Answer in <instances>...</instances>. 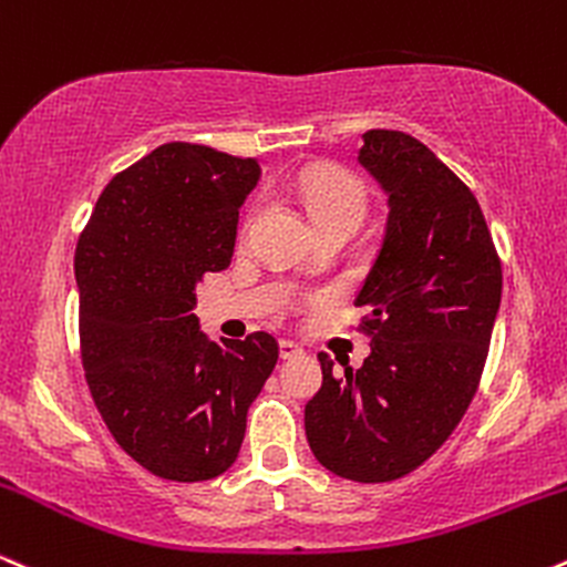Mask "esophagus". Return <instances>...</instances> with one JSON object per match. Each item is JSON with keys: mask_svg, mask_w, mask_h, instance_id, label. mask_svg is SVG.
Masks as SVG:
<instances>
[{"mask_svg": "<svg viewBox=\"0 0 567 567\" xmlns=\"http://www.w3.org/2000/svg\"><path fill=\"white\" fill-rule=\"evenodd\" d=\"M278 350H281V358H284V361H291V358L305 355V350L299 348L297 342H291V339H281V342H278Z\"/></svg>", "mask_w": 567, "mask_h": 567, "instance_id": "obj_1", "label": "esophagus"}]
</instances>
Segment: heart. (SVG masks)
Here are the masks:
<instances>
[{"mask_svg": "<svg viewBox=\"0 0 567 567\" xmlns=\"http://www.w3.org/2000/svg\"><path fill=\"white\" fill-rule=\"evenodd\" d=\"M297 190L312 225L334 217H348L361 223L365 206H369L365 185L352 172L339 169V166H321V169L305 172L299 177Z\"/></svg>", "mask_w": 567, "mask_h": 567, "instance_id": "1", "label": "heart"}]
</instances>
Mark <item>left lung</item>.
I'll return each instance as SVG.
<instances>
[{
  "instance_id": "1",
  "label": "left lung",
  "mask_w": 567,
  "mask_h": 567,
  "mask_svg": "<svg viewBox=\"0 0 567 567\" xmlns=\"http://www.w3.org/2000/svg\"><path fill=\"white\" fill-rule=\"evenodd\" d=\"M388 193L382 249L355 297L371 355L305 405L318 462L355 483H390L449 441L475 398L502 305V259L467 185L416 137L369 130L358 151Z\"/></svg>"
}]
</instances>
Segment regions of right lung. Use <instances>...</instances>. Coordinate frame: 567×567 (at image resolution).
Listing matches in <instances>:
<instances>
[{"mask_svg":"<svg viewBox=\"0 0 567 567\" xmlns=\"http://www.w3.org/2000/svg\"><path fill=\"white\" fill-rule=\"evenodd\" d=\"M257 158L166 143L100 193L73 257L82 363L105 427L140 467L177 483L236 462L246 411L278 361L265 331L209 342L196 284L230 265Z\"/></svg>","mask_w":567,"mask_h":567,"instance_id":"right-lung-1","label":"right lung"}]
</instances>
